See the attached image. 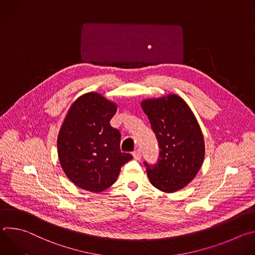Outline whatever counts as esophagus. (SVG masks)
I'll return each mask as SVG.
<instances>
[{"mask_svg": "<svg viewBox=\"0 0 255 255\" xmlns=\"http://www.w3.org/2000/svg\"><path fill=\"white\" fill-rule=\"evenodd\" d=\"M133 156H134V158L136 159V160H140L141 159V151L139 150V149H137V150H135V151H133Z\"/></svg>", "mask_w": 255, "mask_h": 255, "instance_id": "obj_1", "label": "esophagus"}]
</instances>
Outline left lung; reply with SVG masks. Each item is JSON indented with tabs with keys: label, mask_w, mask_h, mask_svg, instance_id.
Masks as SVG:
<instances>
[{
	"label": "left lung",
	"mask_w": 255,
	"mask_h": 255,
	"mask_svg": "<svg viewBox=\"0 0 255 255\" xmlns=\"http://www.w3.org/2000/svg\"><path fill=\"white\" fill-rule=\"evenodd\" d=\"M159 146L156 163L144 161L150 183L173 193L185 188L200 170L205 144L201 128L187 103L176 95L141 103Z\"/></svg>",
	"instance_id": "8db88e82"
}]
</instances>
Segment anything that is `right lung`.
Here are the masks:
<instances>
[{
  "instance_id": "1",
  "label": "right lung",
  "mask_w": 255,
  "mask_h": 255,
  "mask_svg": "<svg viewBox=\"0 0 255 255\" xmlns=\"http://www.w3.org/2000/svg\"><path fill=\"white\" fill-rule=\"evenodd\" d=\"M117 105L98 93H88L71 105L58 138V158L66 176L79 188L103 192L132 159L121 152V133L110 125Z\"/></svg>"
}]
</instances>
